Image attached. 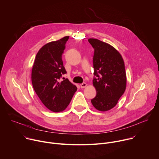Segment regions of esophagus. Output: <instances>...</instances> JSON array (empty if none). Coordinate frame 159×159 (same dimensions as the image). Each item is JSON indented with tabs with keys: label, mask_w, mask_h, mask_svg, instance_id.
<instances>
[{
	"label": "esophagus",
	"mask_w": 159,
	"mask_h": 159,
	"mask_svg": "<svg viewBox=\"0 0 159 159\" xmlns=\"http://www.w3.org/2000/svg\"><path fill=\"white\" fill-rule=\"evenodd\" d=\"M80 86L81 88H85V87L87 86V84L85 83V82H84V83L81 84L80 85Z\"/></svg>",
	"instance_id": "34e87169"
}]
</instances>
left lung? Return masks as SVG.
<instances>
[{
  "label": "left lung",
  "instance_id": "left-lung-1",
  "mask_svg": "<svg viewBox=\"0 0 159 159\" xmlns=\"http://www.w3.org/2000/svg\"><path fill=\"white\" fill-rule=\"evenodd\" d=\"M94 50L93 85L96 96L91 99L101 111L114 107L126 89V75L121 54L111 45L97 39H88Z\"/></svg>",
  "mask_w": 159,
  "mask_h": 159
}]
</instances>
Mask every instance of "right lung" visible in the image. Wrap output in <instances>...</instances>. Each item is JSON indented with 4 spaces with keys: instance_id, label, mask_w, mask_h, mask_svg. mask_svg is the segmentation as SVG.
I'll return each instance as SVG.
<instances>
[{
    "instance_id": "1",
    "label": "right lung",
    "mask_w": 159,
    "mask_h": 159,
    "mask_svg": "<svg viewBox=\"0 0 159 159\" xmlns=\"http://www.w3.org/2000/svg\"><path fill=\"white\" fill-rule=\"evenodd\" d=\"M69 38L65 36L44 45L36 54L32 69L34 91L45 106L56 112L66 108L77 89L69 79L60 82L66 73L61 57Z\"/></svg>"
}]
</instances>
